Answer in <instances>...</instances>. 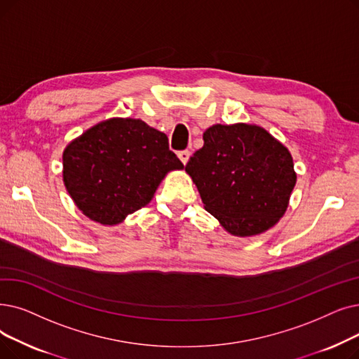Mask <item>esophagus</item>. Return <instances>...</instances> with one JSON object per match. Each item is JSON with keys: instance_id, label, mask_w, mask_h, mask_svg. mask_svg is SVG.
<instances>
[{"instance_id": "obj_1", "label": "esophagus", "mask_w": 359, "mask_h": 359, "mask_svg": "<svg viewBox=\"0 0 359 359\" xmlns=\"http://www.w3.org/2000/svg\"><path fill=\"white\" fill-rule=\"evenodd\" d=\"M177 157L180 158V161L183 163V164H186L189 161V157H191V152L188 151V149H184V151H180V152H177Z\"/></svg>"}]
</instances>
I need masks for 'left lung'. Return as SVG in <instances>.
Segmentation results:
<instances>
[{"label": "left lung", "mask_w": 359, "mask_h": 359, "mask_svg": "<svg viewBox=\"0 0 359 359\" xmlns=\"http://www.w3.org/2000/svg\"><path fill=\"white\" fill-rule=\"evenodd\" d=\"M184 170L204 208L230 235L246 238L283 217L296 183L289 149L255 124H214Z\"/></svg>", "instance_id": "8db88e82"}]
</instances>
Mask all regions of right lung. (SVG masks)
I'll use <instances>...</instances> for the list:
<instances>
[{
  "label": "right lung",
  "mask_w": 359,
  "mask_h": 359,
  "mask_svg": "<svg viewBox=\"0 0 359 359\" xmlns=\"http://www.w3.org/2000/svg\"><path fill=\"white\" fill-rule=\"evenodd\" d=\"M183 164L167 136L137 118L101 121L63 152V180L74 204L104 226L121 223L152 199L160 182Z\"/></svg>",
  "instance_id": "right-lung-1"
}]
</instances>
